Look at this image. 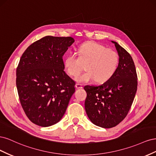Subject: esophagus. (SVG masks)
<instances>
[{
  "mask_svg": "<svg viewBox=\"0 0 156 156\" xmlns=\"http://www.w3.org/2000/svg\"><path fill=\"white\" fill-rule=\"evenodd\" d=\"M75 87H76L77 89H79V88H83V85L81 84H79V83H77L76 84H75Z\"/></svg>",
  "mask_w": 156,
  "mask_h": 156,
  "instance_id": "esophagus-1",
  "label": "esophagus"
}]
</instances>
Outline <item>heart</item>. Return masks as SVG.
<instances>
[{
	"label": "heart",
	"mask_w": 156,
	"mask_h": 156,
	"mask_svg": "<svg viewBox=\"0 0 156 156\" xmlns=\"http://www.w3.org/2000/svg\"><path fill=\"white\" fill-rule=\"evenodd\" d=\"M78 56L71 53L64 60V66L70 76L77 77L86 66L87 72L76 78L79 83H87L96 80L104 83L116 73L120 62L116 51L107 48L96 41H90L79 45Z\"/></svg>",
	"instance_id": "obj_1"
}]
</instances>
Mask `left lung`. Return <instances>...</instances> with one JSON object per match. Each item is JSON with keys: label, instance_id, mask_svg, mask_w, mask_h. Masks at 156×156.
<instances>
[{"label": "left lung", "instance_id": "obj_1", "mask_svg": "<svg viewBox=\"0 0 156 156\" xmlns=\"http://www.w3.org/2000/svg\"><path fill=\"white\" fill-rule=\"evenodd\" d=\"M119 68L113 77L99 86L84 87L87 93L84 108L94 124L111 128L123 120L133 103L137 89V75L131 55L117 42Z\"/></svg>", "mask_w": 156, "mask_h": 156}]
</instances>
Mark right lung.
<instances>
[{
    "instance_id": "right-lung-1",
    "label": "right lung",
    "mask_w": 156,
    "mask_h": 156,
    "mask_svg": "<svg viewBox=\"0 0 156 156\" xmlns=\"http://www.w3.org/2000/svg\"><path fill=\"white\" fill-rule=\"evenodd\" d=\"M74 39L48 36L25 51L16 70V86L27 116L41 127L58 122L75 91L65 73L62 56Z\"/></svg>"
}]
</instances>
